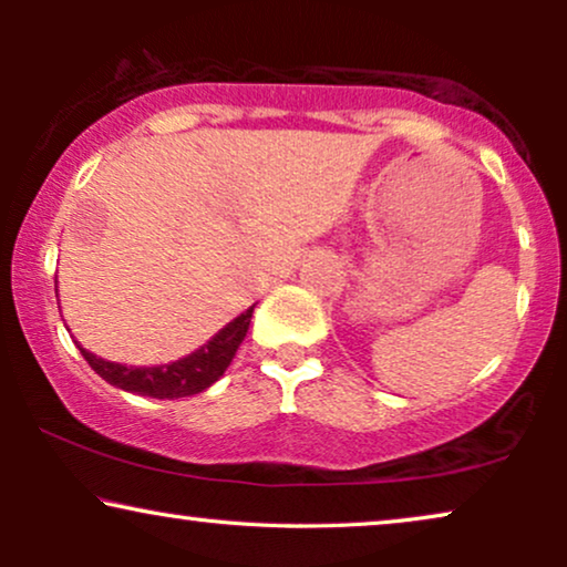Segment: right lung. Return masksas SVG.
I'll return each mask as SVG.
<instances>
[{
  "mask_svg": "<svg viewBox=\"0 0 567 567\" xmlns=\"http://www.w3.org/2000/svg\"><path fill=\"white\" fill-rule=\"evenodd\" d=\"M252 320V307L231 320L227 328L208 340L204 348H198L196 353L185 355V359L175 363H165V367H123V363H113L105 359H97L90 351H80L84 361L95 369V374L105 379L107 384L121 386L126 392L144 394V398H157V400H175V398H188V394L204 392L206 386H212L219 379L227 367L235 359L239 343L247 336Z\"/></svg>",
  "mask_w": 567,
  "mask_h": 567,
  "instance_id": "obj_1",
  "label": "right lung"
}]
</instances>
